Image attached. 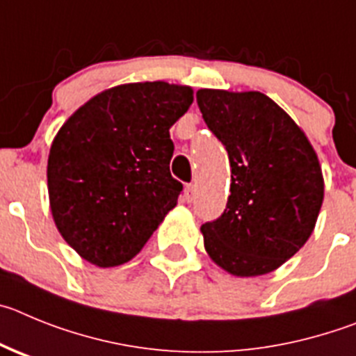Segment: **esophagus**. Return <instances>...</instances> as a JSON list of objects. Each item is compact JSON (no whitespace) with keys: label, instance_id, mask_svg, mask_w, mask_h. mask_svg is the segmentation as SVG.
<instances>
[{"label":"esophagus","instance_id":"1","mask_svg":"<svg viewBox=\"0 0 356 356\" xmlns=\"http://www.w3.org/2000/svg\"><path fill=\"white\" fill-rule=\"evenodd\" d=\"M184 197L188 202H193L197 198V188H195V184H186Z\"/></svg>","mask_w":356,"mask_h":356}]
</instances>
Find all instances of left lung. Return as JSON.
<instances>
[{
  "instance_id": "1",
  "label": "left lung",
  "mask_w": 356,
  "mask_h": 356,
  "mask_svg": "<svg viewBox=\"0 0 356 356\" xmlns=\"http://www.w3.org/2000/svg\"><path fill=\"white\" fill-rule=\"evenodd\" d=\"M204 122L225 147L230 195L202 225L204 246L236 277L277 270L310 238L323 197L321 166L305 133L261 92H197Z\"/></svg>"
}]
</instances>
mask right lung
<instances>
[{
	"instance_id": "right-lung-1",
	"label": "right lung",
	"mask_w": 356,
	"mask_h": 356,
	"mask_svg": "<svg viewBox=\"0 0 356 356\" xmlns=\"http://www.w3.org/2000/svg\"><path fill=\"white\" fill-rule=\"evenodd\" d=\"M193 102L190 86H113L92 97L54 136L47 190L54 223L85 261L124 264L177 206L170 127Z\"/></svg>"
}]
</instances>
